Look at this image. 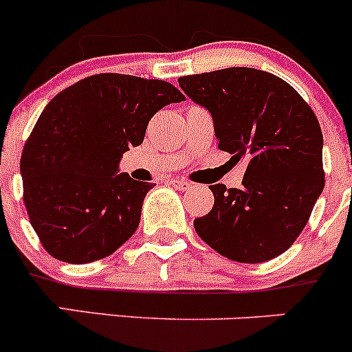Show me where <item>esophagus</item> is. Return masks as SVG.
I'll list each match as a JSON object with an SVG mask.
<instances>
[{
  "label": "esophagus",
  "instance_id": "1",
  "mask_svg": "<svg viewBox=\"0 0 352 352\" xmlns=\"http://www.w3.org/2000/svg\"><path fill=\"white\" fill-rule=\"evenodd\" d=\"M170 184H172V186L179 190H187V189H190V186H192L189 180H184V179H172L170 180Z\"/></svg>",
  "mask_w": 352,
  "mask_h": 352
}]
</instances>
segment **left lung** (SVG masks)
I'll return each instance as SVG.
<instances>
[{
    "label": "left lung",
    "instance_id": "left-lung-1",
    "mask_svg": "<svg viewBox=\"0 0 352 352\" xmlns=\"http://www.w3.org/2000/svg\"><path fill=\"white\" fill-rule=\"evenodd\" d=\"M179 85L211 112L219 150L247 162L239 189L209 186L214 206L194 219L197 235L236 262L278 257L303 232L324 190L317 116L289 83L254 67L189 74Z\"/></svg>",
    "mask_w": 352,
    "mask_h": 352
}]
</instances>
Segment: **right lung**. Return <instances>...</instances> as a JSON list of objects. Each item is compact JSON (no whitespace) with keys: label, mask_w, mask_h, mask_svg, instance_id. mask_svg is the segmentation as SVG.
I'll return each instance as SVG.
<instances>
[{"label":"right lung","mask_w":352,"mask_h":352,"mask_svg":"<svg viewBox=\"0 0 352 352\" xmlns=\"http://www.w3.org/2000/svg\"><path fill=\"white\" fill-rule=\"evenodd\" d=\"M182 100L168 81L102 73L49 102L20 160L25 209L47 254L88 264L134 235L153 186L117 173L119 162L160 109Z\"/></svg>","instance_id":"right-lung-1"}]
</instances>
